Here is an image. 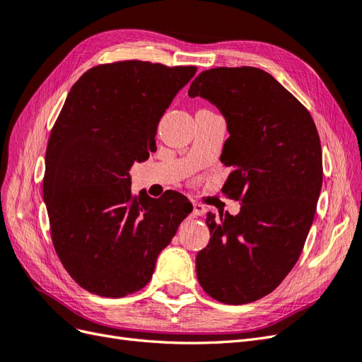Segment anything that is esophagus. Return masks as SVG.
<instances>
[{"mask_svg":"<svg viewBox=\"0 0 362 362\" xmlns=\"http://www.w3.org/2000/svg\"><path fill=\"white\" fill-rule=\"evenodd\" d=\"M206 213V206L201 202H193V214L194 216H204Z\"/></svg>","mask_w":362,"mask_h":362,"instance_id":"1","label":"esophagus"}]
</instances>
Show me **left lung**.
Segmentation results:
<instances>
[{
	"label": "left lung",
	"instance_id": "8db88e82",
	"mask_svg": "<svg viewBox=\"0 0 362 362\" xmlns=\"http://www.w3.org/2000/svg\"><path fill=\"white\" fill-rule=\"evenodd\" d=\"M189 96H201L226 120L221 161L231 168L223 192L240 213L206 214L208 246L196 275L213 299L243 305L275 290L299 259L323 180L322 146L310 112L269 72L214 68Z\"/></svg>",
	"mask_w": 362,
	"mask_h": 362
}]
</instances>
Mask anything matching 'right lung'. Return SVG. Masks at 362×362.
Returning <instances> with one entry per match:
<instances>
[{"instance_id":"add662e5","label":"right lung","mask_w":362,"mask_h":362,"mask_svg":"<svg viewBox=\"0 0 362 362\" xmlns=\"http://www.w3.org/2000/svg\"><path fill=\"white\" fill-rule=\"evenodd\" d=\"M196 74L140 60L100 64L76 81L51 129L43 201L63 267L84 290L124 298L193 210L184 194L131 193L129 169L156 151L161 116Z\"/></svg>"}]
</instances>
